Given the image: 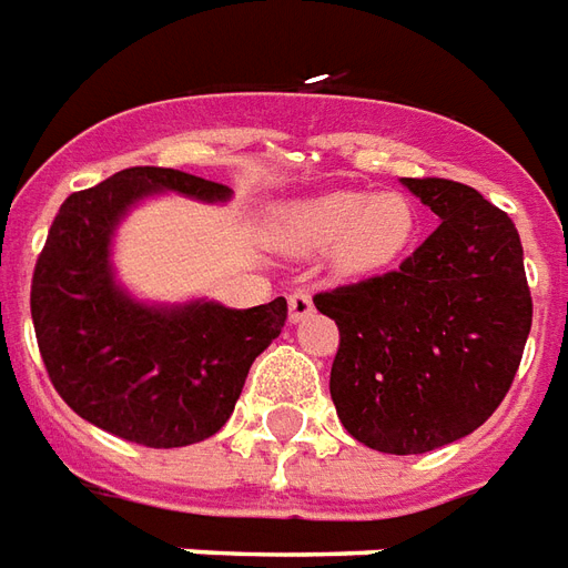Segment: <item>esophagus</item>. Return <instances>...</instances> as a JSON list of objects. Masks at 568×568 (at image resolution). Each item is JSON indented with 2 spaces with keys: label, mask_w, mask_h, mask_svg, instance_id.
Masks as SVG:
<instances>
[{
  "label": "esophagus",
  "mask_w": 568,
  "mask_h": 568,
  "mask_svg": "<svg viewBox=\"0 0 568 568\" xmlns=\"http://www.w3.org/2000/svg\"><path fill=\"white\" fill-rule=\"evenodd\" d=\"M312 312H314V302L308 290H296V293H290V321H293V324H300L302 317H308Z\"/></svg>",
  "instance_id": "esophagus-1"
}]
</instances>
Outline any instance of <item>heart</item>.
I'll return each instance as SVG.
<instances>
[{
  "label": "heart",
  "mask_w": 568,
  "mask_h": 568,
  "mask_svg": "<svg viewBox=\"0 0 568 568\" xmlns=\"http://www.w3.org/2000/svg\"><path fill=\"white\" fill-rule=\"evenodd\" d=\"M417 211L403 193L333 190L290 205L281 235L296 251H329L345 272H378L405 254Z\"/></svg>",
  "instance_id": "heart-1"
}]
</instances>
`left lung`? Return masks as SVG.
<instances>
[{
  "mask_svg": "<svg viewBox=\"0 0 568 568\" xmlns=\"http://www.w3.org/2000/svg\"><path fill=\"white\" fill-rule=\"evenodd\" d=\"M438 226L403 266L314 296L338 326V420L381 454H426L494 415L524 357L532 300L511 217L478 190L403 178Z\"/></svg>",
  "mask_w": 568,
  "mask_h": 568,
  "instance_id": "left-lung-1",
  "label": "left lung"
}]
</instances>
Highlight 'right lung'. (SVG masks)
Instances as JSON below:
<instances>
[{
    "label": "right lung",
    "instance_id": "1",
    "mask_svg": "<svg viewBox=\"0 0 568 568\" xmlns=\"http://www.w3.org/2000/svg\"><path fill=\"white\" fill-rule=\"evenodd\" d=\"M156 193L233 199L217 181L160 165H132L72 193L36 263L29 308L44 369L74 415L135 445L184 448L230 420L251 363L281 335L287 300L153 305L120 287L114 233Z\"/></svg>",
    "mask_w": 568,
    "mask_h": 568
}]
</instances>
